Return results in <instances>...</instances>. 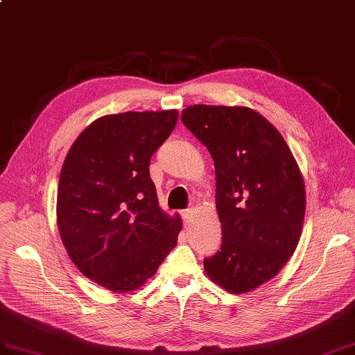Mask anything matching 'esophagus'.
Masks as SVG:
<instances>
[{"label":"esophagus","instance_id":"esophagus-1","mask_svg":"<svg viewBox=\"0 0 355 355\" xmlns=\"http://www.w3.org/2000/svg\"><path fill=\"white\" fill-rule=\"evenodd\" d=\"M192 215H193V210L192 209H186V210L181 211V218H183L186 225L192 220Z\"/></svg>","mask_w":355,"mask_h":355}]
</instances>
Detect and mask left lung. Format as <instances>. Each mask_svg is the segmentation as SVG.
I'll return each instance as SVG.
<instances>
[{
    "instance_id": "left-lung-1",
    "label": "left lung",
    "mask_w": 355,
    "mask_h": 355,
    "mask_svg": "<svg viewBox=\"0 0 355 355\" xmlns=\"http://www.w3.org/2000/svg\"><path fill=\"white\" fill-rule=\"evenodd\" d=\"M181 121L215 162L222 245L204 269L228 292H251L283 269L300 242L301 171L279 131L248 107L189 105Z\"/></svg>"
}]
</instances>
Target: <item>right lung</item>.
<instances>
[{"mask_svg":"<svg viewBox=\"0 0 355 355\" xmlns=\"http://www.w3.org/2000/svg\"><path fill=\"white\" fill-rule=\"evenodd\" d=\"M177 110L107 114L83 130L63 162L57 225L72 263L107 291H136L157 272L181 230L160 207L150 160Z\"/></svg>","mask_w":355,"mask_h":355,"instance_id":"right-lung-1","label":"right lung"}]
</instances>
